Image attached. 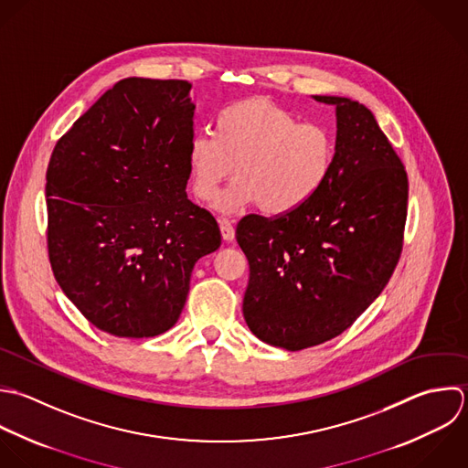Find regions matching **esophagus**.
<instances>
[{"label": "esophagus", "instance_id": "esophagus-1", "mask_svg": "<svg viewBox=\"0 0 468 468\" xmlns=\"http://www.w3.org/2000/svg\"><path fill=\"white\" fill-rule=\"evenodd\" d=\"M218 226H220L222 239H224V240H228V242H231V240L235 239V228H233L231 220H228V218H220V220H218Z\"/></svg>", "mask_w": 468, "mask_h": 468}]
</instances>
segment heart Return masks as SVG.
<instances>
[{"mask_svg": "<svg viewBox=\"0 0 468 468\" xmlns=\"http://www.w3.org/2000/svg\"><path fill=\"white\" fill-rule=\"evenodd\" d=\"M335 162L328 127L304 122L268 98L224 107L213 134H195L187 145L191 189L211 202L220 184L233 180L217 198L220 213L261 207L266 217H288L304 207L326 184Z\"/></svg>", "mask_w": 468, "mask_h": 468, "instance_id": "b5f03b06", "label": "heart"}]
</instances>
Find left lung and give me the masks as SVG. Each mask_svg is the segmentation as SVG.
Wrapping results in <instances>:
<instances>
[{
  "label": "left lung",
  "mask_w": 468,
  "mask_h": 468,
  "mask_svg": "<svg viewBox=\"0 0 468 468\" xmlns=\"http://www.w3.org/2000/svg\"><path fill=\"white\" fill-rule=\"evenodd\" d=\"M335 162L323 189L288 217L248 215L237 242L250 262L242 312L262 343L290 352L326 343L379 297L403 248L409 178L376 116L345 96Z\"/></svg>",
  "instance_id": "1"
}]
</instances>
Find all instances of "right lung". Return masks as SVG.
<instances>
[{
    "label": "right lung",
    "instance_id": "add662e5",
    "mask_svg": "<svg viewBox=\"0 0 468 468\" xmlns=\"http://www.w3.org/2000/svg\"><path fill=\"white\" fill-rule=\"evenodd\" d=\"M189 90L184 80H120L58 140L47 167L56 282L114 337L173 328L197 261L222 242L215 217L186 193Z\"/></svg>",
    "mask_w": 468,
    "mask_h": 468
}]
</instances>
